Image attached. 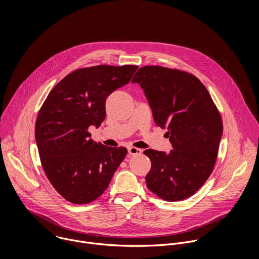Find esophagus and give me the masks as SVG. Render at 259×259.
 <instances>
[{"label":"esophagus","instance_id":"34e87169","mask_svg":"<svg viewBox=\"0 0 259 259\" xmlns=\"http://www.w3.org/2000/svg\"><path fill=\"white\" fill-rule=\"evenodd\" d=\"M141 153H142V150L137 149V147H134V146H129L128 147V154L130 156H136V155H139Z\"/></svg>","mask_w":259,"mask_h":259}]
</instances>
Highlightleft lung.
Masks as SVG:
<instances>
[{
	"instance_id": "8db88e82",
	"label": "left lung",
	"mask_w": 259,
	"mask_h": 259,
	"mask_svg": "<svg viewBox=\"0 0 259 259\" xmlns=\"http://www.w3.org/2000/svg\"><path fill=\"white\" fill-rule=\"evenodd\" d=\"M132 83L143 90L155 123L168 129L173 149L143 153L152 162L146 187L168 202L187 199L212 173L224 130L218 110L205 86L188 72L143 66Z\"/></svg>"
}]
</instances>
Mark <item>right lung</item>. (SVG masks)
Masks as SVG:
<instances>
[{
	"instance_id": "obj_1",
	"label": "right lung",
	"mask_w": 259,
	"mask_h": 259,
	"mask_svg": "<svg viewBox=\"0 0 259 259\" xmlns=\"http://www.w3.org/2000/svg\"><path fill=\"white\" fill-rule=\"evenodd\" d=\"M136 65H97L64 77L49 93L35 122V141L53 188L68 202L88 204L107 189L127 155L125 147L94 141L88 132L105 118L106 97L128 84Z\"/></svg>"
}]
</instances>
